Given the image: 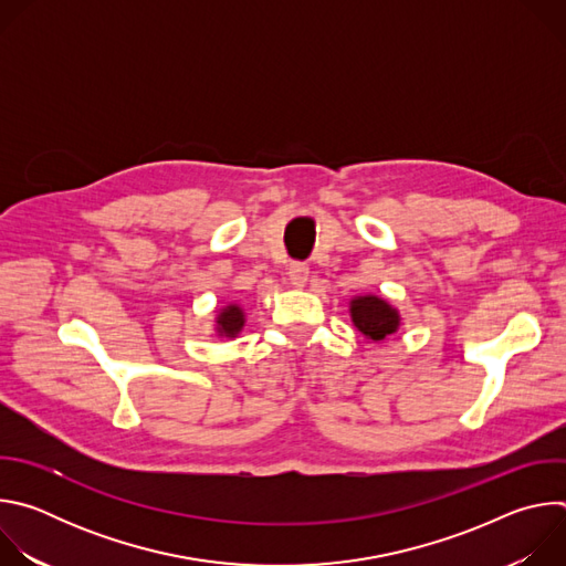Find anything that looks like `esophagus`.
Segmentation results:
<instances>
[{"label":"esophagus","mask_w":566,"mask_h":566,"mask_svg":"<svg viewBox=\"0 0 566 566\" xmlns=\"http://www.w3.org/2000/svg\"><path fill=\"white\" fill-rule=\"evenodd\" d=\"M289 282L295 286V289H302L306 282H308V266L306 264H291L289 266Z\"/></svg>","instance_id":"1"}]
</instances>
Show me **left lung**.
I'll list each match as a JSON object with an SVG mask.
<instances>
[{"mask_svg": "<svg viewBox=\"0 0 566 566\" xmlns=\"http://www.w3.org/2000/svg\"><path fill=\"white\" fill-rule=\"evenodd\" d=\"M354 327L371 343H382L400 327V313L385 297L358 295L349 302Z\"/></svg>", "mask_w": 566, "mask_h": 566, "instance_id": "left-lung-1", "label": "left lung"}]
</instances>
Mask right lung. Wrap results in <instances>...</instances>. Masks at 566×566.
<instances>
[{
  "label": "right lung",
  "instance_id": "1",
  "mask_svg": "<svg viewBox=\"0 0 566 566\" xmlns=\"http://www.w3.org/2000/svg\"><path fill=\"white\" fill-rule=\"evenodd\" d=\"M244 325H247V315L239 304L223 306L214 317V332L221 338H237L241 329H244Z\"/></svg>",
  "mask_w": 566,
  "mask_h": 566
}]
</instances>
